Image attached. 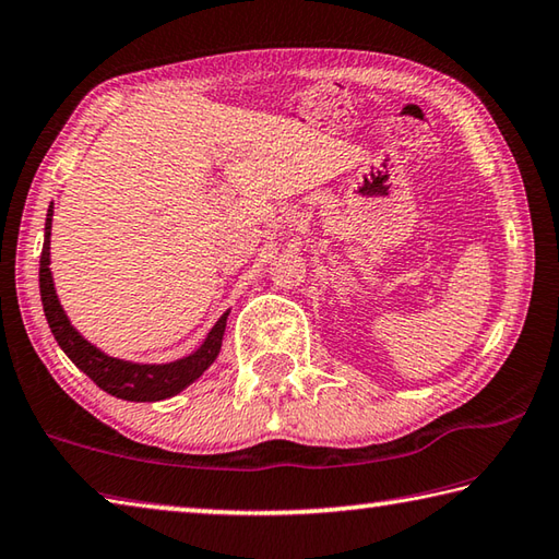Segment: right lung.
<instances>
[{
    "instance_id": "1",
    "label": "right lung",
    "mask_w": 559,
    "mask_h": 559,
    "mask_svg": "<svg viewBox=\"0 0 559 559\" xmlns=\"http://www.w3.org/2000/svg\"><path fill=\"white\" fill-rule=\"evenodd\" d=\"M51 215L53 205L48 209L46 215V238H44V250H41V267H38V287H41V301H44V314L48 326L53 331V338L58 346L63 348V354L73 360V364L83 370V373L93 380V383L120 400H130V403H154V400L171 397L181 393L186 385H191L195 378H199L205 368H209L215 356H218L221 344H223V331H225V319L223 314L218 324L211 329L209 338L203 341V346L195 350V354L186 356L176 364L166 366H136L127 364V360L110 358L97 350L95 346L87 344V341L78 334L71 326V321L63 314L61 305H58L51 270H48V245H51Z\"/></svg>"
}]
</instances>
